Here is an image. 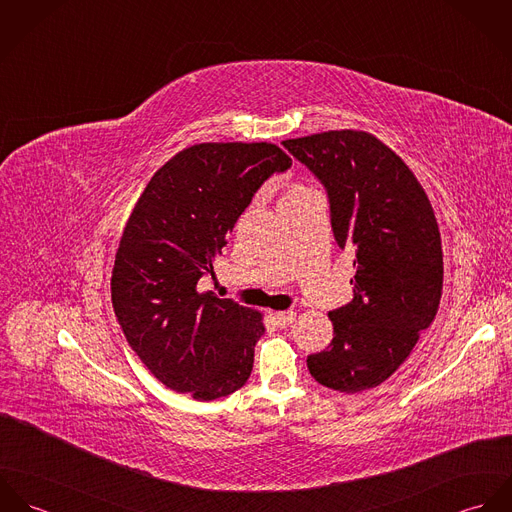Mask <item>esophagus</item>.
Returning <instances> with one entry per match:
<instances>
[{"label": "esophagus", "mask_w": 512, "mask_h": 512, "mask_svg": "<svg viewBox=\"0 0 512 512\" xmlns=\"http://www.w3.org/2000/svg\"><path fill=\"white\" fill-rule=\"evenodd\" d=\"M293 319H295V313L293 311H278L274 313V321L278 327H288L292 325Z\"/></svg>", "instance_id": "34e87169"}]
</instances>
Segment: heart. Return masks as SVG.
Segmentation results:
<instances>
[{
	"instance_id": "heart-1",
	"label": "heart",
	"mask_w": 512,
	"mask_h": 512,
	"mask_svg": "<svg viewBox=\"0 0 512 512\" xmlns=\"http://www.w3.org/2000/svg\"><path fill=\"white\" fill-rule=\"evenodd\" d=\"M309 195H313V191H311V189H307V187H303V185L293 183V185H290V187L286 189L284 197L280 199V205H282V203H292V201L305 199V197H309Z\"/></svg>"
}]
</instances>
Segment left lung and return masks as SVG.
I'll return each mask as SVG.
<instances>
[{
	"label": "left lung",
	"mask_w": 512,
	"mask_h": 512,
	"mask_svg": "<svg viewBox=\"0 0 512 512\" xmlns=\"http://www.w3.org/2000/svg\"><path fill=\"white\" fill-rule=\"evenodd\" d=\"M325 187L331 228L357 268L353 299L329 311L331 345L307 357L311 376L355 394L402 365L436 317L443 256L438 220L408 165L366 132L282 142Z\"/></svg>",
	"instance_id": "obj_1"
}]
</instances>
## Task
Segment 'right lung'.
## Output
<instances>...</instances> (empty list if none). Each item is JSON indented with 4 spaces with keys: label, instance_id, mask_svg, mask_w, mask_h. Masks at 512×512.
Wrapping results in <instances>:
<instances>
[{
    "label": "right lung",
    "instance_id": "add662e5",
    "mask_svg": "<svg viewBox=\"0 0 512 512\" xmlns=\"http://www.w3.org/2000/svg\"><path fill=\"white\" fill-rule=\"evenodd\" d=\"M292 159L274 144H199L149 179L114 260L112 305L122 331L167 388L195 400L246 384L262 315L201 292L213 260L256 191Z\"/></svg>",
    "mask_w": 512,
    "mask_h": 512
}]
</instances>
